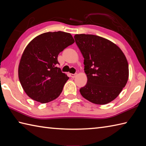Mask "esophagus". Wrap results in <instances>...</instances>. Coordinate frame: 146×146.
Listing matches in <instances>:
<instances>
[{"mask_svg": "<svg viewBox=\"0 0 146 146\" xmlns=\"http://www.w3.org/2000/svg\"><path fill=\"white\" fill-rule=\"evenodd\" d=\"M77 76V74H70V76L72 77V78H74V77H76Z\"/></svg>", "mask_w": 146, "mask_h": 146, "instance_id": "obj_1", "label": "esophagus"}]
</instances>
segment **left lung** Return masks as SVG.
<instances>
[{"label": "left lung", "mask_w": 146, "mask_h": 146, "mask_svg": "<svg viewBox=\"0 0 146 146\" xmlns=\"http://www.w3.org/2000/svg\"><path fill=\"white\" fill-rule=\"evenodd\" d=\"M76 43L84 58L86 85L80 94L96 104L114 100L127 84L129 65L121 48L106 38L92 34H76Z\"/></svg>", "instance_id": "left-lung-1"}]
</instances>
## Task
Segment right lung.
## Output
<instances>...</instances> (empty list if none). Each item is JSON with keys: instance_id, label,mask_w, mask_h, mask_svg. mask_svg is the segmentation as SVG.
<instances>
[{"instance_id": "obj_1", "label": "right lung", "mask_w": 146, "mask_h": 146, "mask_svg": "<svg viewBox=\"0 0 146 146\" xmlns=\"http://www.w3.org/2000/svg\"><path fill=\"white\" fill-rule=\"evenodd\" d=\"M74 42L72 35L58 31L35 37L25 47L19 66V79L32 99L47 103L62 92L69 77L57 67L58 55Z\"/></svg>"}]
</instances>
